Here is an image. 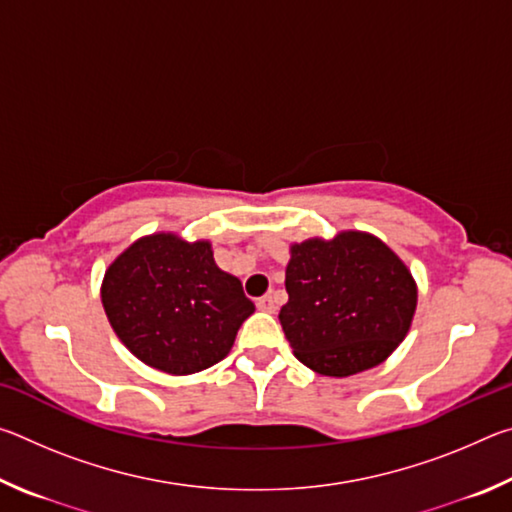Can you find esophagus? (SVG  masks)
<instances>
[{
  "instance_id": "esophagus-1",
  "label": "esophagus",
  "mask_w": 512,
  "mask_h": 512,
  "mask_svg": "<svg viewBox=\"0 0 512 512\" xmlns=\"http://www.w3.org/2000/svg\"><path fill=\"white\" fill-rule=\"evenodd\" d=\"M257 309H259V311H268V314H273V311H275V302H273V298H271V296H262V298H257Z\"/></svg>"
}]
</instances>
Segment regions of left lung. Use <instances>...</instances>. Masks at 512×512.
I'll list each match as a JSON object with an SVG mask.
<instances>
[{"label": "left lung", "instance_id": "1", "mask_svg": "<svg viewBox=\"0 0 512 512\" xmlns=\"http://www.w3.org/2000/svg\"><path fill=\"white\" fill-rule=\"evenodd\" d=\"M284 284V336L307 368L327 377H350L386 361L418 305V287L402 259L357 230L293 244Z\"/></svg>", "mask_w": 512, "mask_h": 512}]
</instances>
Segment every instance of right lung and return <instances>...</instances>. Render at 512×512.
Listing matches in <instances>:
<instances>
[{
  "mask_svg": "<svg viewBox=\"0 0 512 512\" xmlns=\"http://www.w3.org/2000/svg\"><path fill=\"white\" fill-rule=\"evenodd\" d=\"M101 302L119 341L169 375L219 363L255 305L235 275L214 262L210 241L158 232L137 239L108 266Z\"/></svg>",
  "mask_w": 512,
  "mask_h": 512,
  "instance_id": "right-lung-1",
  "label": "right lung"
}]
</instances>
